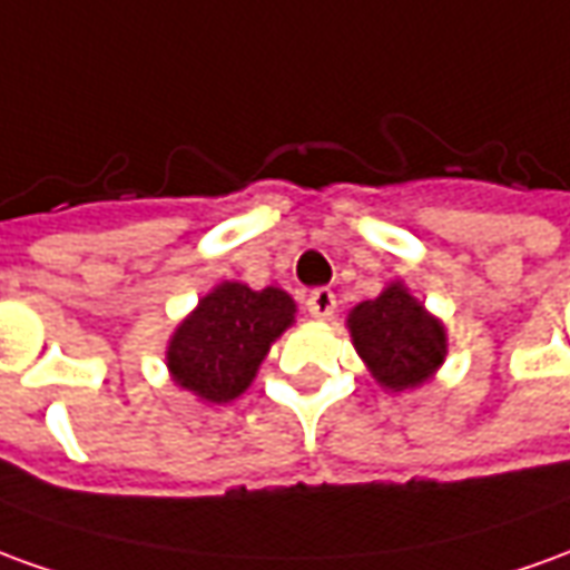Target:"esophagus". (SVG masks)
Here are the masks:
<instances>
[{"mask_svg":"<svg viewBox=\"0 0 570 570\" xmlns=\"http://www.w3.org/2000/svg\"><path fill=\"white\" fill-rule=\"evenodd\" d=\"M308 312H312V317H317V321H326V317H333V312H336V296H333V289H326V286H317V289H312L308 293Z\"/></svg>","mask_w":570,"mask_h":570,"instance_id":"obj_1","label":"esophagus"}]
</instances>
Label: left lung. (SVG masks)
Masks as SVG:
<instances>
[{
  "label": "left lung",
  "instance_id": "1",
  "mask_svg": "<svg viewBox=\"0 0 570 570\" xmlns=\"http://www.w3.org/2000/svg\"><path fill=\"white\" fill-rule=\"evenodd\" d=\"M348 333L361 361L382 389L404 392L432 380L448 354L444 324L401 281L348 314Z\"/></svg>",
  "mask_w": 570,
  "mask_h": 570
}]
</instances>
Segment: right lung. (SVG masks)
Masks as SVG:
<instances>
[{
	"label": "right lung",
	"mask_w": 570,
	"mask_h": 570,
	"mask_svg": "<svg viewBox=\"0 0 570 570\" xmlns=\"http://www.w3.org/2000/svg\"><path fill=\"white\" fill-rule=\"evenodd\" d=\"M296 321V302L277 286L218 284L178 324L166 348L173 380L206 404H228L256 380L272 342Z\"/></svg>",
	"instance_id": "right-lung-1"
}]
</instances>
